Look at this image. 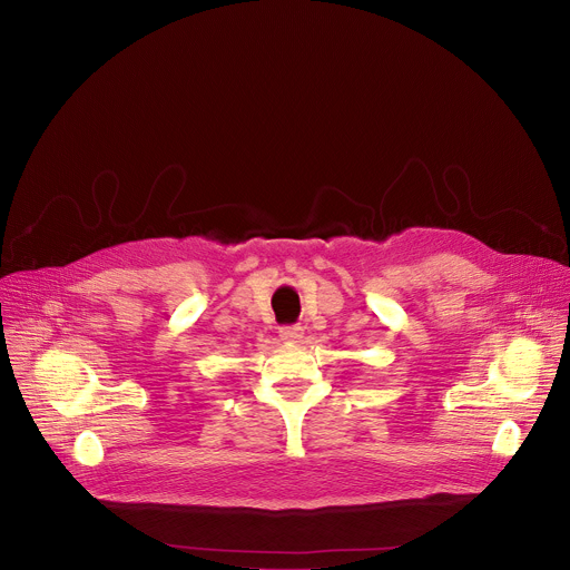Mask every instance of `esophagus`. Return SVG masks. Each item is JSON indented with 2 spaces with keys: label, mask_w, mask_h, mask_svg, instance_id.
Here are the masks:
<instances>
[{
  "label": "esophagus",
  "mask_w": 570,
  "mask_h": 570,
  "mask_svg": "<svg viewBox=\"0 0 570 570\" xmlns=\"http://www.w3.org/2000/svg\"><path fill=\"white\" fill-rule=\"evenodd\" d=\"M279 338L284 343H288V345H295V343H299L304 338V330L302 327H282L279 330Z\"/></svg>",
  "instance_id": "34e87169"
}]
</instances>
